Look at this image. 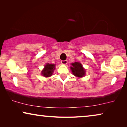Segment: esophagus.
Instances as JSON below:
<instances>
[{
    "label": "esophagus",
    "mask_w": 127,
    "mask_h": 127,
    "mask_svg": "<svg viewBox=\"0 0 127 127\" xmlns=\"http://www.w3.org/2000/svg\"><path fill=\"white\" fill-rule=\"evenodd\" d=\"M61 64H63V65H66L67 63V61L66 60H64V61H61Z\"/></svg>",
    "instance_id": "obj_1"
}]
</instances>
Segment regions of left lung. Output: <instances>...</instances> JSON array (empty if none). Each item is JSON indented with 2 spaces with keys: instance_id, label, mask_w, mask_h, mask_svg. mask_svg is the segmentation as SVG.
I'll return each instance as SVG.
<instances>
[{
  "instance_id": "8db88e82",
  "label": "left lung",
  "mask_w": 127,
  "mask_h": 127,
  "mask_svg": "<svg viewBox=\"0 0 127 127\" xmlns=\"http://www.w3.org/2000/svg\"><path fill=\"white\" fill-rule=\"evenodd\" d=\"M70 69L73 75L76 77H81L85 75V69L83 68L82 65L80 62H74L72 64Z\"/></svg>"
}]
</instances>
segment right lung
<instances>
[{
    "label": "right lung",
    "instance_id": "1",
    "mask_svg": "<svg viewBox=\"0 0 127 127\" xmlns=\"http://www.w3.org/2000/svg\"><path fill=\"white\" fill-rule=\"evenodd\" d=\"M55 69L54 64H47L45 65L44 69L42 70L41 74L44 77H50L53 74L54 70Z\"/></svg>",
    "mask_w": 127,
    "mask_h": 127
}]
</instances>
